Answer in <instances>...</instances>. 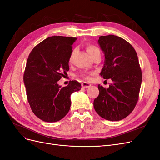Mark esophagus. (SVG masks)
I'll use <instances>...</instances> for the list:
<instances>
[{
    "label": "esophagus",
    "mask_w": 160,
    "mask_h": 160,
    "mask_svg": "<svg viewBox=\"0 0 160 160\" xmlns=\"http://www.w3.org/2000/svg\"><path fill=\"white\" fill-rule=\"evenodd\" d=\"M91 85L90 83H86V82H83V83H81L82 88H89V87H91Z\"/></svg>",
    "instance_id": "obj_1"
}]
</instances>
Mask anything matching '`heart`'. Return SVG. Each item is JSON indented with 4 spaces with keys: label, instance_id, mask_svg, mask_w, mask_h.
<instances>
[{
    "label": "heart",
    "instance_id": "heart-1",
    "mask_svg": "<svg viewBox=\"0 0 160 160\" xmlns=\"http://www.w3.org/2000/svg\"><path fill=\"white\" fill-rule=\"evenodd\" d=\"M86 49H87V51H88V52L89 53V55H90V57L91 58L93 57V56H95V55H97V54H100V50L99 49V48L95 47V45H89L87 46ZM74 52H75L74 51L71 52V54L69 57V62H71L72 58V56H73ZM81 77H83V78L85 80H87V81H91V76L88 73H82Z\"/></svg>",
    "mask_w": 160,
    "mask_h": 160
}]
</instances>
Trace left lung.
<instances>
[{
	"label": "left lung",
	"mask_w": 160,
	"mask_h": 160,
	"mask_svg": "<svg viewBox=\"0 0 160 160\" xmlns=\"http://www.w3.org/2000/svg\"><path fill=\"white\" fill-rule=\"evenodd\" d=\"M98 43L105 55L100 75L113 83L108 89L98 85L94 109L105 119L122 120L132 112L139 98L142 73L137 52L128 41L113 35L101 36Z\"/></svg>",
	"instance_id": "left-lung-1"
}]
</instances>
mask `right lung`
I'll return each mask as SVG.
<instances>
[{
  "label": "right lung",
  "instance_id": "right-lung-1",
  "mask_svg": "<svg viewBox=\"0 0 160 160\" xmlns=\"http://www.w3.org/2000/svg\"><path fill=\"white\" fill-rule=\"evenodd\" d=\"M77 38L52 36L31 51L27 61L23 80L31 108L37 118L46 122L63 118L71 107V95L81 89V83L70 81L61 88L59 81L69 70L72 45Z\"/></svg>",
  "mask_w": 160,
  "mask_h": 160
}]
</instances>
